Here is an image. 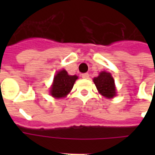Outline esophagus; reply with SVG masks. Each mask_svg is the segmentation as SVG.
Segmentation results:
<instances>
[{
    "mask_svg": "<svg viewBox=\"0 0 155 155\" xmlns=\"http://www.w3.org/2000/svg\"><path fill=\"white\" fill-rule=\"evenodd\" d=\"M81 76H82V78H84V79H89V77H90V75H89L88 73H84V74H81Z\"/></svg>",
    "mask_w": 155,
    "mask_h": 155,
    "instance_id": "obj_1",
    "label": "esophagus"
}]
</instances>
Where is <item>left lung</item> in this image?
<instances>
[{
  "label": "left lung",
  "instance_id": "obj_1",
  "mask_svg": "<svg viewBox=\"0 0 155 155\" xmlns=\"http://www.w3.org/2000/svg\"><path fill=\"white\" fill-rule=\"evenodd\" d=\"M94 83L98 91L104 97L113 98L116 94L114 79L110 73L101 72L98 77L94 78Z\"/></svg>",
  "mask_w": 155,
  "mask_h": 155
}]
</instances>
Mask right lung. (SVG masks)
<instances>
[{
  "instance_id": "1",
  "label": "right lung",
  "mask_w": 155,
  "mask_h": 155,
  "mask_svg": "<svg viewBox=\"0 0 155 155\" xmlns=\"http://www.w3.org/2000/svg\"><path fill=\"white\" fill-rule=\"evenodd\" d=\"M77 78L76 75H69L64 70L59 71L54 76L53 84L51 86V95L54 98H63L66 96L72 90Z\"/></svg>"
}]
</instances>
